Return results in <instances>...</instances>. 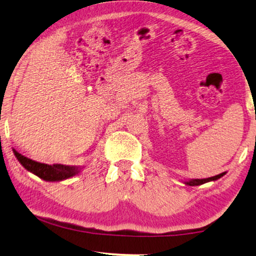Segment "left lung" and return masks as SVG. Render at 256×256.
I'll list each match as a JSON object with an SVG mask.
<instances>
[{"instance_id": "8db88e82", "label": "left lung", "mask_w": 256, "mask_h": 256, "mask_svg": "<svg viewBox=\"0 0 256 256\" xmlns=\"http://www.w3.org/2000/svg\"><path fill=\"white\" fill-rule=\"evenodd\" d=\"M223 175H226V172H222V174H218L216 176H213V178H196V180H184V183L186 184V186H202V184H205L207 182H212V180H216L218 178H221Z\"/></svg>"}]
</instances>
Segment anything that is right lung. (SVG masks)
Returning <instances> with one entry per match:
<instances>
[{"mask_svg": "<svg viewBox=\"0 0 256 256\" xmlns=\"http://www.w3.org/2000/svg\"><path fill=\"white\" fill-rule=\"evenodd\" d=\"M14 153L24 168L33 172L34 175L38 176L40 178L48 180V182H60V180H68L76 176L81 170L80 167L76 166H65V164H46L38 162V161L26 158L25 156H22L20 153L16 150H14Z\"/></svg>", "mask_w": 256, "mask_h": 256, "instance_id": "add662e5", "label": "right lung"}]
</instances>
